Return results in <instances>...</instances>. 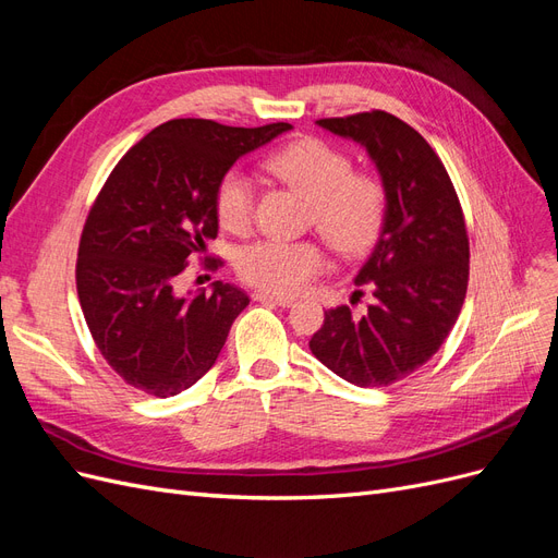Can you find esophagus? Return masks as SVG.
<instances>
[{
    "instance_id": "obj_1",
    "label": "esophagus",
    "mask_w": 558,
    "mask_h": 558,
    "mask_svg": "<svg viewBox=\"0 0 558 558\" xmlns=\"http://www.w3.org/2000/svg\"><path fill=\"white\" fill-rule=\"evenodd\" d=\"M253 300L256 302H265V305H279V307H291L293 305V298H283V295H275V293H267V291H256L253 293Z\"/></svg>"
}]
</instances>
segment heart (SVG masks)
I'll list each match as a JSON object with an SVG mask.
<instances>
[{"instance_id":"b5f03b06","label":"heart","mask_w":558,"mask_h":558,"mask_svg":"<svg viewBox=\"0 0 558 558\" xmlns=\"http://www.w3.org/2000/svg\"><path fill=\"white\" fill-rule=\"evenodd\" d=\"M265 167L310 202V223L326 242L359 256L379 238L386 216L384 183L365 172H353L351 158L320 140H298L269 156ZM214 207L218 223L244 232L253 221L256 189L240 167L228 170L216 185ZM326 267V253L316 242L260 240L238 253V272L251 286L275 295H293Z\"/></svg>"}]
</instances>
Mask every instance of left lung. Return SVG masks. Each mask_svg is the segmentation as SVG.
I'll use <instances>...</instances> for the list:
<instances>
[{
  "label": "left lung",
  "instance_id": "8db88e82",
  "mask_svg": "<svg viewBox=\"0 0 558 558\" xmlns=\"http://www.w3.org/2000/svg\"><path fill=\"white\" fill-rule=\"evenodd\" d=\"M316 125L367 150L386 191V216L353 277L373 291V305L363 316L328 310L310 349L353 386H388L424 365L461 314L470 269L463 211L442 160L400 118L365 111Z\"/></svg>",
  "mask_w": 558,
  "mask_h": 558
}]
</instances>
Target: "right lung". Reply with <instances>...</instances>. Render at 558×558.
<instances>
[{
	"label": "right lung",
	"mask_w": 558,
	"mask_h": 558,
	"mask_svg": "<svg viewBox=\"0 0 558 558\" xmlns=\"http://www.w3.org/2000/svg\"><path fill=\"white\" fill-rule=\"evenodd\" d=\"M291 128L174 118L113 167L83 226L76 291L97 349L130 386L170 398L216 363L248 295L223 281L181 295L177 277L216 240L221 177Z\"/></svg>",
	"instance_id": "add662e5"
}]
</instances>
